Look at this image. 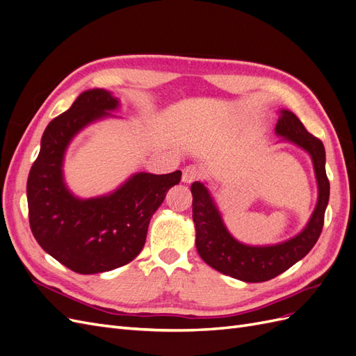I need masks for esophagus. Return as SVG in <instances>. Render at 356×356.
Wrapping results in <instances>:
<instances>
[{"label":"esophagus","instance_id":"1","mask_svg":"<svg viewBox=\"0 0 356 356\" xmlns=\"http://www.w3.org/2000/svg\"><path fill=\"white\" fill-rule=\"evenodd\" d=\"M200 178H202V172L196 165H188L184 168V170H182V182H187V184L195 182Z\"/></svg>","mask_w":356,"mask_h":356}]
</instances>
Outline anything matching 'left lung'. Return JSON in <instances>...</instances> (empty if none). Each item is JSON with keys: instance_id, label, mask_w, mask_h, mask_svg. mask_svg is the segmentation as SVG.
<instances>
[{"instance_id": "8db88e82", "label": "left lung", "mask_w": 356, "mask_h": 356, "mask_svg": "<svg viewBox=\"0 0 356 356\" xmlns=\"http://www.w3.org/2000/svg\"><path fill=\"white\" fill-rule=\"evenodd\" d=\"M276 134L297 144L310 154L318 181L319 196L306 229L296 238L272 246H250L236 241L222 224L221 215L208 188L193 182V221L196 225V248L202 260L215 270L243 282H266L284 273L306 257L319 239L324 227L330 199V181L325 172V148L321 139L310 135L298 117L281 111Z\"/></svg>"}]
</instances>
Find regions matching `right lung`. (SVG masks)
<instances>
[{
    "mask_svg": "<svg viewBox=\"0 0 356 356\" xmlns=\"http://www.w3.org/2000/svg\"><path fill=\"white\" fill-rule=\"evenodd\" d=\"M118 101L102 89L83 92L71 108L55 117L41 138L38 157L28 177V215L38 245L72 272L93 275L131 263L141 252L153 213L170 187L172 174L134 175L113 195L81 200L63 184L67 145L86 124L110 115Z\"/></svg>",
    "mask_w": 356,
    "mask_h": 356,
    "instance_id": "add662e5",
    "label": "right lung"
}]
</instances>
